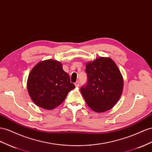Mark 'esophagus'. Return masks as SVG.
I'll list each match as a JSON object with an SVG mask.
<instances>
[{
    "label": "esophagus",
    "mask_w": 152,
    "mask_h": 152,
    "mask_svg": "<svg viewBox=\"0 0 152 152\" xmlns=\"http://www.w3.org/2000/svg\"><path fill=\"white\" fill-rule=\"evenodd\" d=\"M75 86H76V87H79V82L77 81L76 83H75Z\"/></svg>",
    "instance_id": "1"
}]
</instances>
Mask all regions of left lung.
<instances>
[{"label":"left lung","instance_id":"obj_1","mask_svg":"<svg viewBox=\"0 0 152 152\" xmlns=\"http://www.w3.org/2000/svg\"><path fill=\"white\" fill-rule=\"evenodd\" d=\"M88 82L80 92L90 108L97 113L113 108L120 99L124 79L117 65L109 57H98L86 65Z\"/></svg>","mask_w":152,"mask_h":152}]
</instances>
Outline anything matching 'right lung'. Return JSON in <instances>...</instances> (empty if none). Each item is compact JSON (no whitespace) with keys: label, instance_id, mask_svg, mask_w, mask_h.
Wrapping results in <instances>:
<instances>
[{"label":"right lung","instance_id":"right-lung-1","mask_svg":"<svg viewBox=\"0 0 152 152\" xmlns=\"http://www.w3.org/2000/svg\"><path fill=\"white\" fill-rule=\"evenodd\" d=\"M27 88L34 103L39 107L51 110L59 105L68 93L75 88L62 64L48 59L40 61L31 69Z\"/></svg>","mask_w":152,"mask_h":152}]
</instances>
